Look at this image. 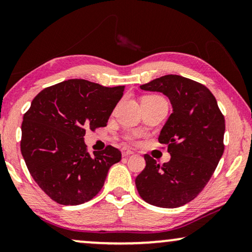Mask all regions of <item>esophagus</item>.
<instances>
[{
  "label": "esophagus",
  "mask_w": 252,
  "mask_h": 252,
  "mask_svg": "<svg viewBox=\"0 0 252 252\" xmlns=\"http://www.w3.org/2000/svg\"><path fill=\"white\" fill-rule=\"evenodd\" d=\"M132 154H133V151L129 150V149H127V148H123V149H122L123 157H128V156H130V155H132Z\"/></svg>",
  "instance_id": "1"
}]
</instances>
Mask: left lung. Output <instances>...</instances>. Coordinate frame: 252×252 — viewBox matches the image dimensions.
<instances>
[{"label": "left lung", "mask_w": 252, "mask_h": 252, "mask_svg": "<svg viewBox=\"0 0 252 252\" xmlns=\"http://www.w3.org/2000/svg\"><path fill=\"white\" fill-rule=\"evenodd\" d=\"M170 98L173 112L158 141L167 147L170 161L159 164L144 155L146 167L135 179L141 198L159 208H179L203 190L223 154L225 117L204 85L167 74L140 86Z\"/></svg>", "instance_id": "8db88e82"}]
</instances>
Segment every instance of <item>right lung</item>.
Here are the masks:
<instances>
[{
    "instance_id": "1",
    "label": "right lung",
    "mask_w": 252,
    "mask_h": 252,
    "mask_svg": "<svg viewBox=\"0 0 252 252\" xmlns=\"http://www.w3.org/2000/svg\"><path fill=\"white\" fill-rule=\"evenodd\" d=\"M124 86L104 87L70 79L41 91L24 115L20 150L34 181L63 205H78L98 194L109 168L122 159L112 146L87 151L86 129L105 127Z\"/></svg>"
}]
</instances>
